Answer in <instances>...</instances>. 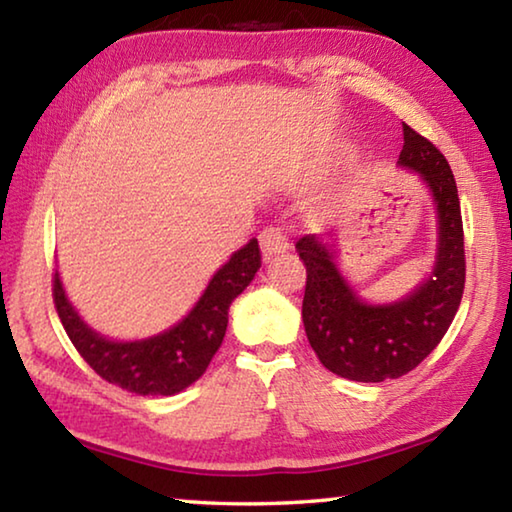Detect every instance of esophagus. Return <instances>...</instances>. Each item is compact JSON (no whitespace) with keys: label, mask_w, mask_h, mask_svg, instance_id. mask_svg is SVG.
<instances>
[{"label":"esophagus","mask_w":512,"mask_h":512,"mask_svg":"<svg viewBox=\"0 0 512 512\" xmlns=\"http://www.w3.org/2000/svg\"><path fill=\"white\" fill-rule=\"evenodd\" d=\"M259 246H262V255L264 259H271L275 255L284 253V250H289V237L287 232L282 228H264L262 235H259Z\"/></svg>","instance_id":"obj_1"}]
</instances>
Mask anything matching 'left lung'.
Returning <instances> with one entry per match:
<instances>
[{
	"label": "left lung",
	"instance_id": "8db88e82",
	"mask_svg": "<svg viewBox=\"0 0 512 512\" xmlns=\"http://www.w3.org/2000/svg\"><path fill=\"white\" fill-rule=\"evenodd\" d=\"M404 126L400 164L420 173L438 212V253L429 280L391 305H368L341 275L334 250L316 235L298 239L307 266L302 323L320 363L352 381L397 379L443 341L465 289L461 201L445 155Z\"/></svg>",
	"mask_w": 512,
	"mask_h": 512
}]
</instances>
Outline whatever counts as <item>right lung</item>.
<instances>
[{
  "instance_id": "right-lung-1",
  "label": "right lung",
  "mask_w": 512,
  "mask_h": 512,
  "mask_svg": "<svg viewBox=\"0 0 512 512\" xmlns=\"http://www.w3.org/2000/svg\"><path fill=\"white\" fill-rule=\"evenodd\" d=\"M262 266L257 239L237 250L207 284L196 307L167 332L144 341H110L83 323L67 300L58 271L54 305L69 341L101 379L137 395H176L210 366L228 327V309Z\"/></svg>"
}]
</instances>
